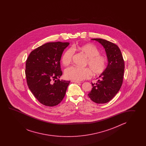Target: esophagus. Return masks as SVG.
I'll list each match as a JSON object with an SVG mask.
<instances>
[{
    "mask_svg": "<svg viewBox=\"0 0 146 146\" xmlns=\"http://www.w3.org/2000/svg\"><path fill=\"white\" fill-rule=\"evenodd\" d=\"M71 82H74V83H77V84H80V83H81V82L78 81L72 80Z\"/></svg>",
    "mask_w": 146,
    "mask_h": 146,
    "instance_id": "1",
    "label": "esophagus"
}]
</instances>
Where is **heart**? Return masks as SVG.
Instances as JSON below:
<instances>
[{"label":"heart","instance_id":"heart-1","mask_svg":"<svg viewBox=\"0 0 146 146\" xmlns=\"http://www.w3.org/2000/svg\"><path fill=\"white\" fill-rule=\"evenodd\" d=\"M73 50L80 51L87 57L85 65L89 68H81L74 66L67 68L65 70V76L67 79L74 81L83 80L91 77V72L94 74L98 75L106 70L108 59L106 56L100 54V50L92 44L75 45L72 47V50H66L62 57V62L64 65H68L72 62Z\"/></svg>","mask_w":146,"mask_h":146}]
</instances>
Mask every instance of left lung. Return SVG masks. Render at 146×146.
Wrapping results in <instances>:
<instances>
[{"label":"left lung","instance_id":"left-lung-1","mask_svg":"<svg viewBox=\"0 0 146 146\" xmlns=\"http://www.w3.org/2000/svg\"><path fill=\"white\" fill-rule=\"evenodd\" d=\"M91 40L98 41L104 47L108 65L100 76L101 80H98L96 84L91 83L93 87L88 96L94 102L106 103L111 101L121 89L124 76V59L117 45L102 38Z\"/></svg>","mask_w":146,"mask_h":146}]
</instances>
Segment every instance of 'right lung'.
<instances>
[{
  "label": "right lung",
  "mask_w": 146,
  "mask_h": 146,
  "mask_svg": "<svg viewBox=\"0 0 146 146\" xmlns=\"http://www.w3.org/2000/svg\"><path fill=\"white\" fill-rule=\"evenodd\" d=\"M68 42H50L32 50L25 64L28 87L42 104L54 106L61 102L70 81L60 80V60Z\"/></svg>",
  "instance_id": "1"
}]
</instances>
